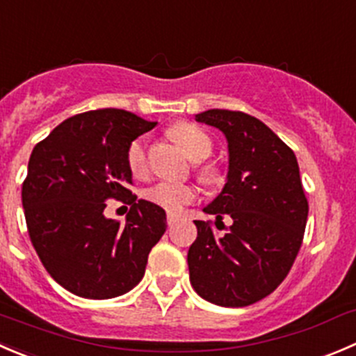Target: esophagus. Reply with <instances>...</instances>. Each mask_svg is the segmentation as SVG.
Returning a JSON list of instances; mask_svg holds the SVG:
<instances>
[{
    "mask_svg": "<svg viewBox=\"0 0 356 356\" xmlns=\"http://www.w3.org/2000/svg\"><path fill=\"white\" fill-rule=\"evenodd\" d=\"M177 219H179V217L175 216V213H168V216H167V224H168V226H174V224L177 222Z\"/></svg>",
    "mask_w": 356,
    "mask_h": 356,
    "instance_id": "esophagus-1",
    "label": "esophagus"
}]
</instances>
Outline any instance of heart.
Listing matches in <instances>:
<instances>
[{
	"label": "heart",
	"instance_id": "heart-1",
	"mask_svg": "<svg viewBox=\"0 0 356 356\" xmlns=\"http://www.w3.org/2000/svg\"><path fill=\"white\" fill-rule=\"evenodd\" d=\"M172 139L184 149L193 160H203L212 153V139L198 129L196 125L188 122H179L168 130ZM127 167L132 172L134 177H144L147 172V151L146 143L143 139H136L127 149ZM196 172L203 181H212L216 177V168L207 163H196ZM146 200L167 212H179L184 205L195 200V189L188 184H177V182H158L151 186L144 193Z\"/></svg>",
	"mask_w": 356,
	"mask_h": 356
}]
</instances>
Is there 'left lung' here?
<instances>
[{
    "label": "left lung",
    "instance_id": "obj_1",
    "mask_svg": "<svg viewBox=\"0 0 356 356\" xmlns=\"http://www.w3.org/2000/svg\"><path fill=\"white\" fill-rule=\"evenodd\" d=\"M196 122L216 127L229 149L227 182L203 212L233 224L217 236L212 220H195L189 280L196 294L226 308L270 296L291 271L305 236L308 200L294 151L261 120L241 111L209 109ZM216 222V224H217Z\"/></svg>",
    "mask_w": 356,
    "mask_h": 356
}]
</instances>
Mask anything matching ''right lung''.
<instances>
[{"label":"right lung","mask_w":356,"mask_h":356,"mask_svg":"<svg viewBox=\"0 0 356 356\" xmlns=\"http://www.w3.org/2000/svg\"><path fill=\"white\" fill-rule=\"evenodd\" d=\"M156 127L125 109H97L55 127L34 146L22 184L31 243L65 291L111 299L144 277L147 255L167 229L165 210L129 189L127 149ZM131 205L127 222L104 217L105 202Z\"/></svg>","instance_id":"1"}]
</instances>
